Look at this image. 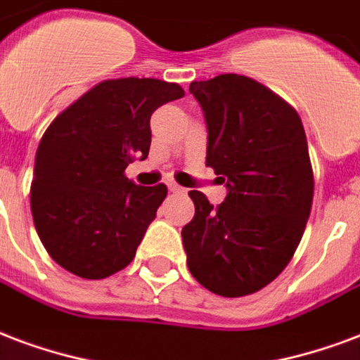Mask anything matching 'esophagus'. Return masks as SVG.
<instances>
[{
	"mask_svg": "<svg viewBox=\"0 0 360 360\" xmlns=\"http://www.w3.org/2000/svg\"><path fill=\"white\" fill-rule=\"evenodd\" d=\"M167 186H169V190L172 191V193H186V190H184L182 186H178V184L172 182V180H170V182H167Z\"/></svg>",
	"mask_w": 360,
	"mask_h": 360,
	"instance_id": "esophagus-1",
	"label": "esophagus"
}]
</instances>
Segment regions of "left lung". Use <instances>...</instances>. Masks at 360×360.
<instances>
[{
  "label": "left lung",
  "instance_id": "left-lung-1",
  "mask_svg": "<svg viewBox=\"0 0 360 360\" xmlns=\"http://www.w3.org/2000/svg\"><path fill=\"white\" fill-rule=\"evenodd\" d=\"M209 131L207 165L228 195L218 207L190 191L195 216L182 229L190 273L210 292H258L296 252L313 202L302 119L258 81L237 74L193 81Z\"/></svg>",
  "mask_w": 360,
  "mask_h": 360
}]
</instances>
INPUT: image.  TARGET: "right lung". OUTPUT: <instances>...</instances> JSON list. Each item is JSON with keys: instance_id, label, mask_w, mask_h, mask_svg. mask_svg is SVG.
Listing matches in <instances>:
<instances>
[{"instance_id": "add662e5", "label": "right lung", "mask_w": 360, "mask_h": 360, "mask_svg": "<svg viewBox=\"0 0 360 360\" xmlns=\"http://www.w3.org/2000/svg\"><path fill=\"white\" fill-rule=\"evenodd\" d=\"M182 96L180 85L161 79H108L49 125L30 207L43 247L66 271L104 279L132 262L167 186H136L125 169L148 158L151 113Z\"/></svg>"}]
</instances>
